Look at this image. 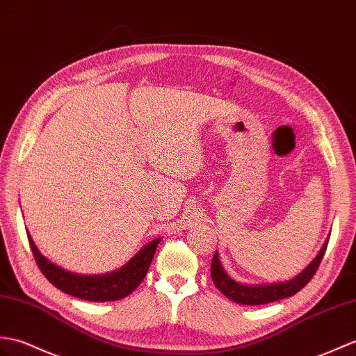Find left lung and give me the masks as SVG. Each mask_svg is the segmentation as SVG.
I'll use <instances>...</instances> for the list:
<instances>
[{"label":"left lung","instance_id":"left-lung-1","mask_svg":"<svg viewBox=\"0 0 356 356\" xmlns=\"http://www.w3.org/2000/svg\"><path fill=\"white\" fill-rule=\"evenodd\" d=\"M329 235L325 239V243L321 245V249L318 250L316 258H314L308 266L299 273V275L294 276L290 280H285V282L254 284V285L236 282V280L230 277L226 273V270L222 268L218 252H216L211 264V276H212L213 284H216L218 290L226 297H229L230 300H234L235 303H239V305H266V303L285 299V297H291L296 293H299L302 288L309 282L311 277L316 275L320 262L323 259V254L329 241Z\"/></svg>","mask_w":356,"mask_h":356}]
</instances>
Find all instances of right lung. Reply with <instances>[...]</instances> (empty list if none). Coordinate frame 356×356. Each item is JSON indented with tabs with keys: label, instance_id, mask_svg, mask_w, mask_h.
<instances>
[{
	"label": "right lung",
	"instance_id": "right-lung-1",
	"mask_svg": "<svg viewBox=\"0 0 356 356\" xmlns=\"http://www.w3.org/2000/svg\"><path fill=\"white\" fill-rule=\"evenodd\" d=\"M27 236L33 256H35L40 271L44 273V276L49 282L66 294L89 302L120 300L127 297L130 293H134L147 275L156 247L162 239L159 236L145 244L143 249L136 252L134 258L129 259L118 270L104 273V275H79V273L65 270L47 259L39 252L36 244L33 243V238L29 232Z\"/></svg>",
	"mask_w": 356,
	"mask_h": 356
}]
</instances>
